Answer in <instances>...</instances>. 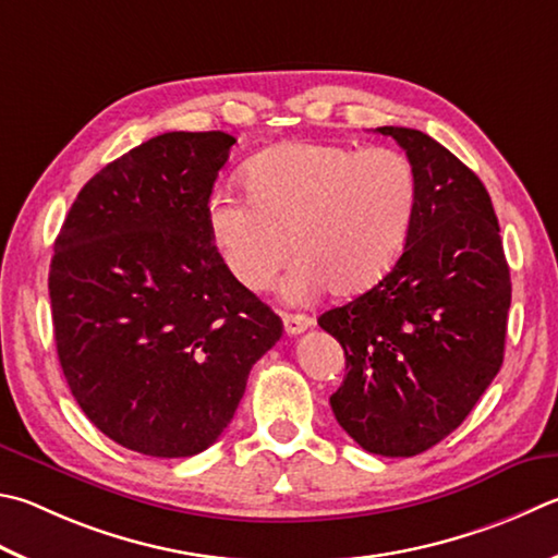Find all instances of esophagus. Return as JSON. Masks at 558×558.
I'll return each instance as SVG.
<instances>
[{
	"label": "esophagus",
	"mask_w": 558,
	"mask_h": 558,
	"mask_svg": "<svg viewBox=\"0 0 558 558\" xmlns=\"http://www.w3.org/2000/svg\"><path fill=\"white\" fill-rule=\"evenodd\" d=\"M282 324H286L288 333H302L305 329H310L314 322H312V317H307V314L286 312V314H282Z\"/></svg>",
	"instance_id": "34e87169"
}]
</instances>
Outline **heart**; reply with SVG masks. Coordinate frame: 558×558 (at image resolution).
<instances>
[{"instance_id": "heart-1", "label": "heart", "mask_w": 558, "mask_h": 558, "mask_svg": "<svg viewBox=\"0 0 558 558\" xmlns=\"http://www.w3.org/2000/svg\"><path fill=\"white\" fill-rule=\"evenodd\" d=\"M244 182L248 197L209 199L211 244L248 290L270 288L290 248L300 253L282 288L290 300L327 286L337 295L376 286L417 207V173L395 148L282 144L253 158Z\"/></svg>"}]
</instances>
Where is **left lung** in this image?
<instances>
[{
    "mask_svg": "<svg viewBox=\"0 0 558 558\" xmlns=\"http://www.w3.org/2000/svg\"><path fill=\"white\" fill-rule=\"evenodd\" d=\"M417 173V207L388 276L319 327L341 343L333 417L363 449L417 456L469 417L498 376L512 298L488 190L417 129L380 126Z\"/></svg>",
    "mask_w": 558,
    "mask_h": 558,
    "instance_id": "8db88e82",
    "label": "left lung"
}]
</instances>
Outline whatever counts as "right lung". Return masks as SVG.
Wrapping results in <instances>:
<instances>
[{"label": "right lung", "instance_id": "obj_1", "mask_svg": "<svg viewBox=\"0 0 558 558\" xmlns=\"http://www.w3.org/2000/svg\"><path fill=\"white\" fill-rule=\"evenodd\" d=\"M234 144L225 131H168L131 148L80 190L50 260L70 392L109 439L156 459L211 447L282 337L207 229Z\"/></svg>", "mask_w": 558, "mask_h": 558}]
</instances>
